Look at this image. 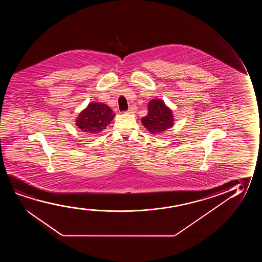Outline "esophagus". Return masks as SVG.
Masks as SVG:
<instances>
[{
  "label": "esophagus",
  "instance_id": "obj_1",
  "mask_svg": "<svg viewBox=\"0 0 262 262\" xmlns=\"http://www.w3.org/2000/svg\"><path fill=\"white\" fill-rule=\"evenodd\" d=\"M136 110L137 107L135 105H130L129 109H128V113H129V114H135Z\"/></svg>",
  "mask_w": 262,
  "mask_h": 262
}]
</instances>
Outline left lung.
Returning a JSON list of instances; mask_svg holds the SVG:
<instances>
[{
	"label": "left lung",
	"mask_w": 262,
	"mask_h": 262,
	"mask_svg": "<svg viewBox=\"0 0 262 262\" xmlns=\"http://www.w3.org/2000/svg\"><path fill=\"white\" fill-rule=\"evenodd\" d=\"M147 115L141 121L152 134H161L173 124L172 111L160 99L151 100L147 105Z\"/></svg>",
	"instance_id": "left-lung-1"
}]
</instances>
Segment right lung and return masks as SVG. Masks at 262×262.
Instances as JSON below:
<instances>
[{
  "label": "right lung",
  "instance_id": "right-lung-1",
  "mask_svg": "<svg viewBox=\"0 0 262 262\" xmlns=\"http://www.w3.org/2000/svg\"><path fill=\"white\" fill-rule=\"evenodd\" d=\"M115 115L106 104L91 103L79 114L77 126L90 135H98L111 122Z\"/></svg>",
  "mask_w": 262,
  "mask_h": 262
}]
</instances>
